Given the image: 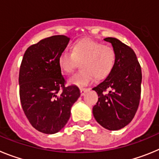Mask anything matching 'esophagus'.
<instances>
[{"label": "esophagus", "mask_w": 159, "mask_h": 159, "mask_svg": "<svg viewBox=\"0 0 159 159\" xmlns=\"http://www.w3.org/2000/svg\"><path fill=\"white\" fill-rule=\"evenodd\" d=\"M80 95H84V94L86 93L87 92H88V91H89V89H88V88H81L80 89Z\"/></svg>", "instance_id": "esophagus-1"}]
</instances>
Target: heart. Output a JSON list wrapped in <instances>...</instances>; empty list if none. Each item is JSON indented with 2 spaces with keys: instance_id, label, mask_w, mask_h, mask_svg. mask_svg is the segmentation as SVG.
Listing matches in <instances>:
<instances>
[{
  "instance_id": "1",
  "label": "heart",
  "mask_w": 159,
  "mask_h": 159,
  "mask_svg": "<svg viewBox=\"0 0 159 159\" xmlns=\"http://www.w3.org/2000/svg\"><path fill=\"white\" fill-rule=\"evenodd\" d=\"M116 51L108 44L92 39H82L73 45L72 52L65 50L60 55L59 66L66 73H71L81 62L83 69L73 75L69 82L77 86L92 84L95 77L102 79L109 75L116 61Z\"/></svg>"
}]
</instances>
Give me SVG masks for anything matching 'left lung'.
Masks as SVG:
<instances>
[{
    "label": "left lung",
    "instance_id": "1",
    "mask_svg": "<svg viewBox=\"0 0 159 159\" xmlns=\"http://www.w3.org/2000/svg\"><path fill=\"white\" fill-rule=\"evenodd\" d=\"M104 40L111 43L115 49L116 61L107 77L92 89L99 96L92 112L102 127L117 130L129 124L137 111L141 96L142 71L131 48L116 38L107 37Z\"/></svg>",
    "mask_w": 159,
    "mask_h": 159
}]
</instances>
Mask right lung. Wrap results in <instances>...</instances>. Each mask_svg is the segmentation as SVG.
<instances>
[{"mask_svg": "<svg viewBox=\"0 0 159 159\" xmlns=\"http://www.w3.org/2000/svg\"><path fill=\"white\" fill-rule=\"evenodd\" d=\"M70 38L63 35L40 40L27 48L20 67V99L32 126L55 134L67 123L71 108L80 96L78 87L65 86L58 60Z\"/></svg>", "mask_w": 159, "mask_h": 159, "instance_id": "1", "label": "right lung"}]
</instances>
